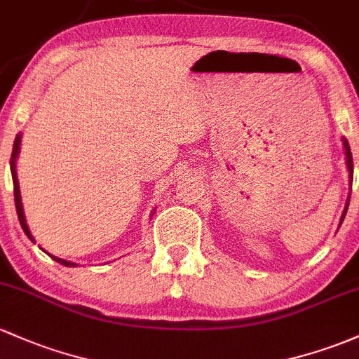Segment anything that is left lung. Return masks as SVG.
Segmentation results:
<instances>
[{
	"instance_id": "obj_1",
	"label": "left lung",
	"mask_w": 359,
	"mask_h": 359,
	"mask_svg": "<svg viewBox=\"0 0 359 359\" xmlns=\"http://www.w3.org/2000/svg\"><path fill=\"white\" fill-rule=\"evenodd\" d=\"M344 149H346V159H348L349 178H351V181H353V156H351V149H349L348 140H344ZM348 205H349V202L346 203V209H344V214H342V219H341V221H344V215H346V212H348Z\"/></svg>"
}]
</instances>
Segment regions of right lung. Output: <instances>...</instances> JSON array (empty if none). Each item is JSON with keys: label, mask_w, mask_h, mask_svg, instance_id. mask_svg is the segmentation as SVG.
Masks as SVG:
<instances>
[{"label": "right lung", "mask_w": 359, "mask_h": 359, "mask_svg": "<svg viewBox=\"0 0 359 359\" xmlns=\"http://www.w3.org/2000/svg\"><path fill=\"white\" fill-rule=\"evenodd\" d=\"M18 150H20V135H17V138H15V144H13V152H11V159H10V169H11V178H13V194H15V207H17V214H18V221H20V226L22 229H24V233L27 234V238H29L30 241H34L32 234H30L29 231V226H27L25 222V215H24V209H22V198H20V188H18V180H17V169H15V159H17L18 156ZM53 257V255H49ZM57 264L65 265V267H75V264L73 262H68V260H63V258H57V257H53Z\"/></svg>", "instance_id": "1"}]
</instances>
